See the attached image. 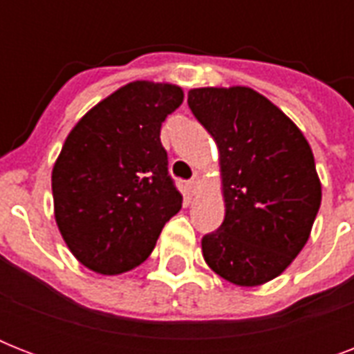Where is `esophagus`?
<instances>
[{
  "mask_svg": "<svg viewBox=\"0 0 354 354\" xmlns=\"http://www.w3.org/2000/svg\"><path fill=\"white\" fill-rule=\"evenodd\" d=\"M187 187H189V191H191V193H196V191H198V187H200V180L196 176L194 178H191V180H189L187 182Z\"/></svg>",
  "mask_w": 354,
  "mask_h": 354,
  "instance_id": "1",
  "label": "esophagus"
}]
</instances>
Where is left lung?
Here are the masks:
<instances>
[{"label":"left lung","mask_w":354,"mask_h":354,"mask_svg":"<svg viewBox=\"0 0 354 354\" xmlns=\"http://www.w3.org/2000/svg\"><path fill=\"white\" fill-rule=\"evenodd\" d=\"M187 102L218 147L226 216L202 239L215 274L259 286L285 272L307 244L322 204L303 132L252 88H194Z\"/></svg>","instance_id":"1"}]
</instances>
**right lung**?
<instances>
[{
  "mask_svg": "<svg viewBox=\"0 0 354 354\" xmlns=\"http://www.w3.org/2000/svg\"><path fill=\"white\" fill-rule=\"evenodd\" d=\"M183 102L169 82L133 80L68 133L51 174L55 221L80 264L119 275L147 261L182 209L160 130Z\"/></svg>",
  "mask_w": 354,
  "mask_h": 354,
  "instance_id": "add662e5",
  "label": "right lung"
}]
</instances>
